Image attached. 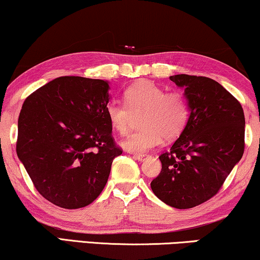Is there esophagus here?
Returning a JSON list of instances; mask_svg holds the SVG:
<instances>
[{"mask_svg": "<svg viewBox=\"0 0 260 260\" xmlns=\"http://www.w3.org/2000/svg\"><path fill=\"white\" fill-rule=\"evenodd\" d=\"M147 157H148V155H144V154H134V158L137 159V161H140V162L144 161Z\"/></svg>", "mask_w": 260, "mask_h": 260, "instance_id": "34e87169", "label": "esophagus"}]
</instances>
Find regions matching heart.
<instances>
[{
    "instance_id": "1",
    "label": "heart",
    "mask_w": 260,
    "mask_h": 260,
    "mask_svg": "<svg viewBox=\"0 0 260 260\" xmlns=\"http://www.w3.org/2000/svg\"><path fill=\"white\" fill-rule=\"evenodd\" d=\"M125 104L111 101L105 113L110 125L119 134H126L134 115L143 112L141 125L120 142L127 151L143 154L166 140H174L182 133L188 119V103L180 92H167L149 80H140L124 92Z\"/></svg>"
}]
</instances>
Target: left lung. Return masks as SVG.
<instances>
[{"label": "left lung", "mask_w": 260, "mask_h": 260, "mask_svg": "<svg viewBox=\"0 0 260 260\" xmlns=\"http://www.w3.org/2000/svg\"><path fill=\"white\" fill-rule=\"evenodd\" d=\"M170 80L183 88L189 116L159 156L162 170L150 186L165 204L187 209L214 197L243 157L245 117L240 103L211 78L176 74Z\"/></svg>", "instance_id": "obj_1"}]
</instances>
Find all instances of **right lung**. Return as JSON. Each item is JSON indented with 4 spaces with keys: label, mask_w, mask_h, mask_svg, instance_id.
Here are the masks:
<instances>
[{
    "label": "right lung",
    "mask_w": 260,
    "mask_h": 260,
    "mask_svg": "<svg viewBox=\"0 0 260 260\" xmlns=\"http://www.w3.org/2000/svg\"><path fill=\"white\" fill-rule=\"evenodd\" d=\"M108 80L59 77L33 92L17 122V157L52 204L81 208L99 197L122 154L106 118Z\"/></svg>",
    "instance_id": "1"
}]
</instances>
